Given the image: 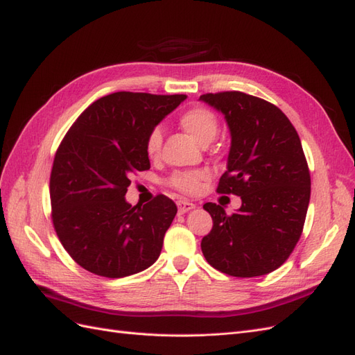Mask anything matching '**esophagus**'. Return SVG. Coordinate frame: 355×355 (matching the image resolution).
Listing matches in <instances>:
<instances>
[{
	"mask_svg": "<svg viewBox=\"0 0 355 355\" xmlns=\"http://www.w3.org/2000/svg\"><path fill=\"white\" fill-rule=\"evenodd\" d=\"M194 207H196L194 202H189V201H185V200H179L178 201V209H179L180 214H184V213L192 210Z\"/></svg>",
	"mask_w": 355,
	"mask_h": 355,
	"instance_id": "esophagus-1",
	"label": "esophagus"
}]
</instances>
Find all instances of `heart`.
Returning <instances> with one entry per match:
<instances>
[{
    "mask_svg": "<svg viewBox=\"0 0 355 355\" xmlns=\"http://www.w3.org/2000/svg\"><path fill=\"white\" fill-rule=\"evenodd\" d=\"M179 124L189 136L194 137L197 142L202 145L211 142L219 130V120L216 114L202 105L192 106V108L182 112L179 116ZM161 145H163V133H161L159 127H154L148 133L145 142V151L148 157L157 158L161 151ZM209 179L210 171L206 168L184 170L171 173L167 184L168 187L180 192V194L196 196L202 189L204 184Z\"/></svg>",
    "mask_w": 355,
    "mask_h": 355,
    "instance_id": "1",
    "label": "heart"
}]
</instances>
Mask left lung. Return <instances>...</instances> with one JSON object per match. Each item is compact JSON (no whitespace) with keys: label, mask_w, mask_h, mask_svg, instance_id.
<instances>
[{"label":"left lung","mask_w":355,"mask_h":355,"mask_svg":"<svg viewBox=\"0 0 355 355\" xmlns=\"http://www.w3.org/2000/svg\"><path fill=\"white\" fill-rule=\"evenodd\" d=\"M220 111L231 130L228 167L218 192L241 197L232 214L206 202L213 219L201 250L218 271L257 277L275 271L304 231L311 176L299 135L275 105L243 92L201 94Z\"/></svg>","instance_id":"left-lung-1"}]
</instances>
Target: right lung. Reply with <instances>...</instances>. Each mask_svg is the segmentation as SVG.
Listing matches in <instances>:
<instances>
[{"label": "right lung", "instance_id": "add662e5", "mask_svg": "<svg viewBox=\"0 0 355 355\" xmlns=\"http://www.w3.org/2000/svg\"><path fill=\"white\" fill-rule=\"evenodd\" d=\"M185 94L116 92L93 102L67 132L50 175L51 220L72 259L101 277L121 278L151 266L178 207L158 194L132 206L130 179L149 170L148 133Z\"/></svg>", "mask_w": 355, "mask_h": 355}]
</instances>
